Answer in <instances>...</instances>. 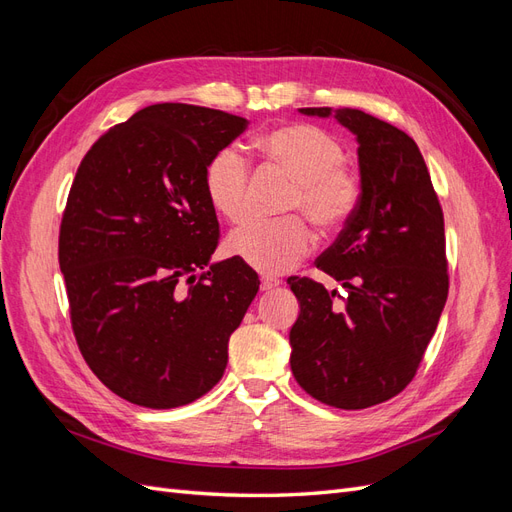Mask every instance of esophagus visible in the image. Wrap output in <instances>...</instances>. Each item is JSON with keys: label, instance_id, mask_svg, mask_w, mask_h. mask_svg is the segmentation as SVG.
I'll return each instance as SVG.
<instances>
[{"label": "esophagus", "instance_id": "1", "mask_svg": "<svg viewBox=\"0 0 512 512\" xmlns=\"http://www.w3.org/2000/svg\"><path fill=\"white\" fill-rule=\"evenodd\" d=\"M280 286V280H277V277H269V275H265L260 280V290L262 292H269V290H273V288H277Z\"/></svg>", "mask_w": 512, "mask_h": 512}]
</instances>
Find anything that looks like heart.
I'll use <instances>...</instances> for the list:
<instances>
[{"label": "heart", "mask_w": 512, "mask_h": 512, "mask_svg": "<svg viewBox=\"0 0 512 512\" xmlns=\"http://www.w3.org/2000/svg\"><path fill=\"white\" fill-rule=\"evenodd\" d=\"M258 149L294 177L290 211H303L320 230L344 226L359 207L363 183L348 168L346 149L337 136L312 123H292L258 138ZM203 188L213 211L241 222L250 209V166L235 145L218 149L203 170ZM314 235L290 215L282 220H252L230 232L226 252L260 273H282L309 254Z\"/></svg>", "instance_id": "heart-1"}]
</instances>
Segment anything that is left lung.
Segmentation results:
<instances>
[{"label": "left lung", "mask_w": 512, "mask_h": 512, "mask_svg": "<svg viewBox=\"0 0 512 512\" xmlns=\"http://www.w3.org/2000/svg\"><path fill=\"white\" fill-rule=\"evenodd\" d=\"M335 117L356 136L361 203L316 267L346 288L342 303L307 277H288L299 299L290 369L322 404L361 410L410 384L448 294L444 215L412 138L359 108H299ZM339 297V294H337Z\"/></svg>", "instance_id": "obj_1"}]
</instances>
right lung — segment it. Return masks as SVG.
Here are the masks:
<instances>
[{
  "label": "right lung",
  "instance_id": "add662e5",
  "mask_svg": "<svg viewBox=\"0 0 512 512\" xmlns=\"http://www.w3.org/2000/svg\"><path fill=\"white\" fill-rule=\"evenodd\" d=\"M247 119L153 104L91 145L59 230L76 344L130 404H192L224 376L228 339L260 280L239 258L211 262L220 224L203 170Z\"/></svg>",
  "mask_w": 512,
  "mask_h": 512
}]
</instances>
